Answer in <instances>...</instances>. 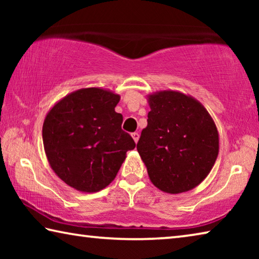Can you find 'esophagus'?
<instances>
[{
  "label": "esophagus",
  "mask_w": 259,
  "mask_h": 259,
  "mask_svg": "<svg viewBox=\"0 0 259 259\" xmlns=\"http://www.w3.org/2000/svg\"><path fill=\"white\" fill-rule=\"evenodd\" d=\"M131 136H133V138H134V140H135V143H137L138 140H139V134H138V133H134V134L131 135Z\"/></svg>",
  "instance_id": "esophagus-1"
}]
</instances>
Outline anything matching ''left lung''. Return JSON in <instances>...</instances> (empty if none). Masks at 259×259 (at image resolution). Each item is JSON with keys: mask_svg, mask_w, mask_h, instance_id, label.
Listing matches in <instances>:
<instances>
[{"mask_svg": "<svg viewBox=\"0 0 259 259\" xmlns=\"http://www.w3.org/2000/svg\"><path fill=\"white\" fill-rule=\"evenodd\" d=\"M151 111L137 144L153 185L169 194L191 191L211 171L219 152L217 126L190 95L161 90L147 96Z\"/></svg>", "mask_w": 259, "mask_h": 259, "instance_id": "obj_1", "label": "left lung"}]
</instances>
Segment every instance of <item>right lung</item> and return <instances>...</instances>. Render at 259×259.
I'll use <instances>...</instances> for the list:
<instances>
[{
	"label": "right lung",
	"mask_w": 259,
	"mask_h": 259,
	"mask_svg": "<svg viewBox=\"0 0 259 259\" xmlns=\"http://www.w3.org/2000/svg\"><path fill=\"white\" fill-rule=\"evenodd\" d=\"M120 95L103 88H83L57 102L42 128L48 162L61 181L83 193L111 184L136 144L122 130L115 112Z\"/></svg>",
	"instance_id": "add662e5"
}]
</instances>
